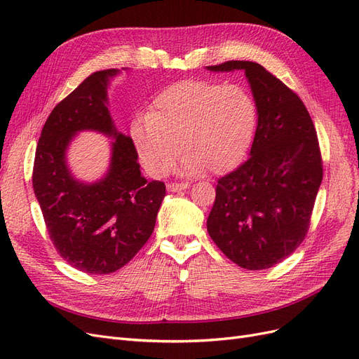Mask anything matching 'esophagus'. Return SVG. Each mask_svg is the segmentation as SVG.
Wrapping results in <instances>:
<instances>
[{"label":"esophagus","instance_id":"34e87169","mask_svg":"<svg viewBox=\"0 0 359 359\" xmlns=\"http://www.w3.org/2000/svg\"><path fill=\"white\" fill-rule=\"evenodd\" d=\"M189 189V184L187 182H170L168 184V191H172V193H178V191H182Z\"/></svg>","mask_w":359,"mask_h":359}]
</instances>
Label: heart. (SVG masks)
Here are the masks:
<instances>
[{
	"label": "heart",
	"instance_id": "1",
	"mask_svg": "<svg viewBox=\"0 0 359 359\" xmlns=\"http://www.w3.org/2000/svg\"><path fill=\"white\" fill-rule=\"evenodd\" d=\"M256 127L257 106L243 86L184 81L161 91L148 115L133 119L130 136L151 175H165L181 149L180 172L201 175L240 166Z\"/></svg>",
	"mask_w": 359,
	"mask_h": 359
}]
</instances>
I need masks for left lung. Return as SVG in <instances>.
Returning <instances> with one entry per match:
<instances>
[{"instance_id":"1","label":"left lung","mask_w":359,"mask_h":359,"mask_svg":"<svg viewBox=\"0 0 359 359\" xmlns=\"http://www.w3.org/2000/svg\"><path fill=\"white\" fill-rule=\"evenodd\" d=\"M206 70H243L257 106L250 157L219 180L206 229L236 265L266 269L309 231L323 173L316 130L299 97L260 64L227 61Z\"/></svg>"}]
</instances>
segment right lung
<instances>
[{
	"label": "right lung",
	"mask_w": 359,
	"mask_h": 359,
	"mask_svg": "<svg viewBox=\"0 0 359 359\" xmlns=\"http://www.w3.org/2000/svg\"><path fill=\"white\" fill-rule=\"evenodd\" d=\"M130 69H107L88 76L58 103L36 149L32 187L50 241L73 268L88 274H111L145 245L166 196L161 181L140 173L132 137L118 132L109 111L111 81ZM82 131L113 139L110 166L99 180L76 179L67 151Z\"/></svg>",
	"instance_id": "1"
}]
</instances>
